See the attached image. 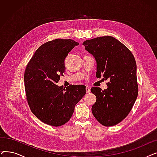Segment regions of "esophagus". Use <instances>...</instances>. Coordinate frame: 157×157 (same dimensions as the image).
I'll return each instance as SVG.
<instances>
[{
  "label": "esophagus",
  "mask_w": 157,
  "mask_h": 157,
  "mask_svg": "<svg viewBox=\"0 0 157 157\" xmlns=\"http://www.w3.org/2000/svg\"><path fill=\"white\" fill-rule=\"evenodd\" d=\"M86 94H88L90 92V88L88 86H86Z\"/></svg>",
  "instance_id": "esophagus-1"
}]
</instances>
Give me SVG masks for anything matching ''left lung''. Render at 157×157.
<instances>
[{"instance_id":"8db88e82","label":"left lung","mask_w":157,"mask_h":157,"mask_svg":"<svg viewBox=\"0 0 157 157\" xmlns=\"http://www.w3.org/2000/svg\"><path fill=\"white\" fill-rule=\"evenodd\" d=\"M83 44L95 59L97 78L109 79L106 90L91 88L97 98L92 113L104 126L116 125L127 117L137 97L134 56L124 44L111 36L86 40Z\"/></svg>"}]
</instances>
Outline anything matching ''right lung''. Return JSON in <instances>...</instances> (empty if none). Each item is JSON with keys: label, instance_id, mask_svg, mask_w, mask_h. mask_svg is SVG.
<instances>
[{"label": "right lung", "instance_id": "obj_1", "mask_svg": "<svg viewBox=\"0 0 157 157\" xmlns=\"http://www.w3.org/2000/svg\"><path fill=\"white\" fill-rule=\"evenodd\" d=\"M78 43L56 39L41 45L24 74L27 100L31 111L47 125L59 127L71 118L74 107L86 94L84 85L66 88L56 83L65 72L64 61Z\"/></svg>", "mask_w": 157, "mask_h": 157}]
</instances>
